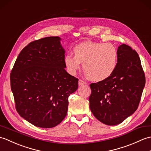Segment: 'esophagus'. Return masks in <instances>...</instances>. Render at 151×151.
<instances>
[{
    "mask_svg": "<svg viewBox=\"0 0 151 151\" xmlns=\"http://www.w3.org/2000/svg\"><path fill=\"white\" fill-rule=\"evenodd\" d=\"M86 84V82L84 81H82V80H79L78 81V85L79 86H83Z\"/></svg>",
    "mask_w": 151,
    "mask_h": 151,
    "instance_id": "34e87169",
    "label": "esophagus"
}]
</instances>
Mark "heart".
Here are the masks:
<instances>
[{"label":"heart","mask_w":151,"mask_h":151,"mask_svg":"<svg viewBox=\"0 0 151 151\" xmlns=\"http://www.w3.org/2000/svg\"><path fill=\"white\" fill-rule=\"evenodd\" d=\"M75 55L67 54L63 62L67 71L75 75L83 63V69L88 77L102 81L113 75L118 64V51L110 43L85 41L75 46Z\"/></svg>","instance_id":"1"}]
</instances>
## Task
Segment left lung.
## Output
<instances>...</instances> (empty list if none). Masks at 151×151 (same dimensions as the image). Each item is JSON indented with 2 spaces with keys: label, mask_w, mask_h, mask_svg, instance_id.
<instances>
[{
  "label": "left lung",
  "mask_w": 151,
  "mask_h": 151,
  "mask_svg": "<svg viewBox=\"0 0 151 151\" xmlns=\"http://www.w3.org/2000/svg\"><path fill=\"white\" fill-rule=\"evenodd\" d=\"M117 69L110 78L90 84L89 108L107 125H116L132 115L140 102L145 77L136 50L125 44L118 47Z\"/></svg>",
  "instance_id": "8db88e82"
}]
</instances>
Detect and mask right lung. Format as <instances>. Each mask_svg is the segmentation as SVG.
Wrapping results in <instances>:
<instances>
[{
    "instance_id": "1",
    "label": "right lung",
    "mask_w": 151,
    "mask_h": 151,
    "mask_svg": "<svg viewBox=\"0 0 151 151\" xmlns=\"http://www.w3.org/2000/svg\"><path fill=\"white\" fill-rule=\"evenodd\" d=\"M60 40L47 37L30 43L19 54L10 74L17 111L37 127L60 124L67 114L69 96L78 89V79L65 69Z\"/></svg>"
}]
</instances>
